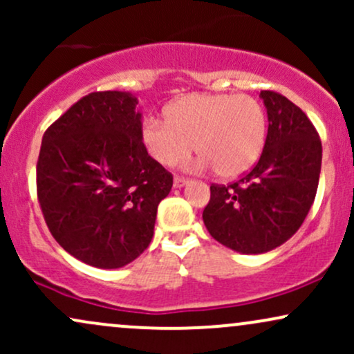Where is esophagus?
<instances>
[{
    "instance_id": "obj_1",
    "label": "esophagus",
    "mask_w": 354,
    "mask_h": 354,
    "mask_svg": "<svg viewBox=\"0 0 354 354\" xmlns=\"http://www.w3.org/2000/svg\"><path fill=\"white\" fill-rule=\"evenodd\" d=\"M189 180L188 178H185V176H180V174H178V176H174V180H173V185H174V188H181V186H185L186 183H188Z\"/></svg>"
}]
</instances>
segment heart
Masks as SVG:
<instances>
[{
    "label": "heart",
    "mask_w": 354,
    "mask_h": 354,
    "mask_svg": "<svg viewBox=\"0 0 354 354\" xmlns=\"http://www.w3.org/2000/svg\"><path fill=\"white\" fill-rule=\"evenodd\" d=\"M141 140L163 166L185 161L196 145L201 166L225 180L256 165L266 141V113L250 95H188L166 109V121L146 118Z\"/></svg>",
    "instance_id": "b5f03b06"
}]
</instances>
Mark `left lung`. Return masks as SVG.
<instances>
[{
	"mask_svg": "<svg viewBox=\"0 0 354 354\" xmlns=\"http://www.w3.org/2000/svg\"><path fill=\"white\" fill-rule=\"evenodd\" d=\"M268 135L261 156L230 185H211L203 221L221 245L239 253H266L303 225L318 189L321 140L304 113L286 96L261 91Z\"/></svg>",
	"mask_w": 354,
	"mask_h": 354,
	"instance_id": "obj_1",
	"label": "left lung"
}]
</instances>
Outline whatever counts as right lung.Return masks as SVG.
<instances>
[{"label":"right lung","mask_w":354,"mask_h":354,"mask_svg":"<svg viewBox=\"0 0 354 354\" xmlns=\"http://www.w3.org/2000/svg\"><path fill=\"white\" fill-rule=\"evenodd\" d=\"M136 98L95 91L44 131L36 193L53 238L80 261L121 268L153 238L158 205L173 174L141 141Z\"/></svg>","instance_id":"1"}]
</instances>
